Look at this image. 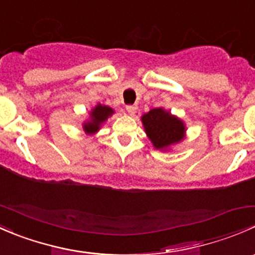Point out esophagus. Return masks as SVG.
Listing matches in <instances>:
<instances>
[{
	"instance_id": "obj_1",
	"label": "esophagus",
	"mask_w": 255,
	"mask_h": 255,
	"mask_svg": "<svg viewBox=\"0 0 255 255\" xmlns=\"http://www.w3.org/2000/svg\"><path fill=\"white\" fill-rule=\"evenodd\" d=\"M126 110H127V112L129 113V115H134V113L137 112V106H134V105H127V106H126Z\"/></svg>"
}]
</instances>
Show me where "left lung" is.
<instances>
[{
	"mask_svg": "<svg viewBox=\"0 0 255 255\" xmlns=\"http://www.w3.org/2000/svg\"><path fill=\"white\" fill-rule=\"evenodd\" d=\"M142 123L154 148L160 150L181 142L186 132L184 122L164 109L150 110L142 116Z\"/></svg>",
	"mask_w": 255,
	"mask_h": 255,
	"instance_id": "1",
	"label": "left lung"
}]
</instances>
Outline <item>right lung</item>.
<instances>
[{"label": "right lung", "mask_w": 255, "mask_h": 255, "mask_svg": "<svg viewBox=\"0 0 255 255\" xmlns=\"http://www.w3.org/2000/svg\"><path fill=\"white\" fill-rule=\"evenodd\" d=\"M115 111L109 106H104V105L99 104L91 110L90 112V120L82 125V129L87 133V134H95L99 132L100 127L104 122H106L107 118L111 117Z\"/></svg>", "instance_id": "right-lung-1"}]
</instances>
